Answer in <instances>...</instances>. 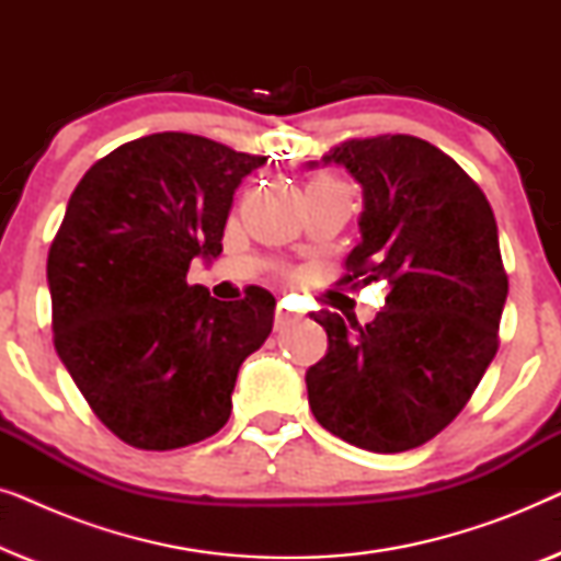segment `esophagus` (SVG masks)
Masks as SVG:
<instances>
[{"label":"esophagus","mask_w":561,"mask_h":561,"mask_svg":"<svg viewBox=\"0 0 561 561\" xmlns=\"http://www.w3.org/2000/svg\"><path fill=\"white\" fill-rule=\"evenodd\" d=\"M301 319V317H296V313H290L286 306H278V309H275V329H286L288 324H296V321Z\"/></svg>","instance_id":"34e87169"}]
</instances>
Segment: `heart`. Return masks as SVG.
Masks as SVG:
<instances>
[{
    "label": "heart",
    "mask_w": 561,
    "mask_h": 561,
    "mask_svg": "<svg viewBox=\"0 0 561 561\" xmlns=\"http://www.w3.org/2000/svg\"><path fill=\"white\" fill-rule=\"evenodd\" d=\"M317 181H329V179H317ZM317 181H313V183H317Z\"/></svg>",
    "instance_id": "obj_1"
}]
</instances>
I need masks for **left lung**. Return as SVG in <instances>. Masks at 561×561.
Instances as JSON below:
<instances>
[{
    "label": "left lung",
    "instance_id": "1",
    "mask_svg": "<svg viewBox=\"0 0 561 561\" xmlns=\"http://www.w3.org/2000/svg\"><path fill=\"white\" fill-rule=\"evenodd\" d=\"M321 163L363 186L342 283L382 278L390 294L365 327L311 313L329 347L306 370L309 405L340 439L396 455L449 426L493 363L508 296L497 225L478 183L419 137L347 140Z\"/></svg>",
    "mask_w": 561,
    "mask_h": 561
}]
</instances>
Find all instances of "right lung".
Wrapping results in <instances>:
<instances>
[{
  "instance_id": "add662e5",
  "label": "right lung",
  "mask_w": 561,
  "mask_h": 561,
  "mask_svg": "<svg viewBox=\"0 0 561 561\" xmlns=\"http://www.w3.org/2000/svg\"><path fill=\"white\" fill-rule=\"evenodd\" d=\"M263 156L186 133L119 145L83 173L48 252L53 342L99 421L137 449L188 447L232 413L244 357L273 329L252 286L217 301L186 280L211 260L234 188Z\"/></svg>"
}]
</instances>
